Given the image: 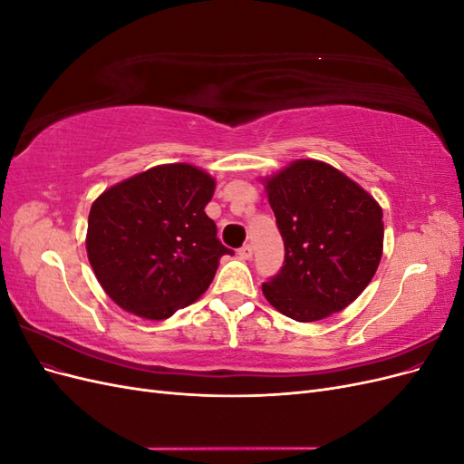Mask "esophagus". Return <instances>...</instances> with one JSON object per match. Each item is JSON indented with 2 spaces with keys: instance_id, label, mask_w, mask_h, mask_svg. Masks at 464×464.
Returning a JSON list of instances; mask_svg holds the SVG:
<instances>
[{
  "instance_id": "esophagus-1",
  "label": "esophagus",
  "mask_w": 464,
  "mask_h": 464,
  "mask_svg": "<svg viewBox=\"0 0 464 464\" xmlns=\"http://www.w3.org/2000/svg\"><path fill=\"white\" fill-rule=\"evenodd\" d=\"M237 256H240L242 259H251V256H254V246L244 244L240 249H237Z\"/></svg>"
}]
</instances>
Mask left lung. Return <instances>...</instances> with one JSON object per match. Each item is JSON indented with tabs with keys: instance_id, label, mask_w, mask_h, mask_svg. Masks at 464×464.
Segmentation results:
<instances>
[{
	"instance_id": "8db88e82",
	"label": "left lung",
	"mask_w": 464,
	"mask_h": 464,
	"mask_svg": "<svg viewBox=\"0 0 464 464\" xmlns=\"http://www.w3.org/2000/svg\"><path fill=\"white\" fill-rule=\"evenodd\" d=\"M285 263L265 298L296 321H319L370 285L383 249V210L370 193L319 160L292 162L266 179Z\"/></svg>"
}]
</instances>
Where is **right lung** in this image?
<instances>
[{
    "label": "right lung",
    "instance_id": "add662e5",
    "mask_svg": "<svg viewBox=\"0 0 464 464\" xmlns=\"http://www.w3.org/2000/svg\"><path fill=\"white\" fill-rule=\"evenodd\" d=\"M215 179L189 164H164L106 189L89 215L87 254L108 296L125 312L166 319L213 283L234 251L205 215Z\"/></svg>",
    "mask_w": 464,
    "mask_h": 464
}]
</instances>
